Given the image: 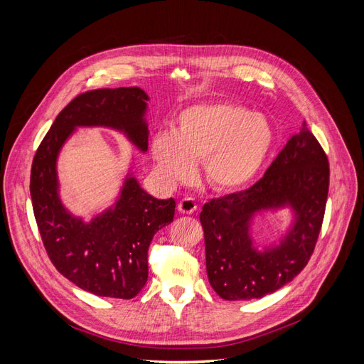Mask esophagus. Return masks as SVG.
Here are the masks:
<instances>
[{"label":"esophagus","instance_id":"obj_1","mask_svg":"<svg viewBox=\"0 0 364 364\" xmlns=\"http://www.w3.org/2000/svg\"><path fill=\"white\" fill-rule=\"evenodd\" d=\"M178 209L182 214H193L197 211V203L193 199H190V197H185V199H182L178 203Z\"/></svg>","mask_w":364,"mask_h":364}]
</instances>
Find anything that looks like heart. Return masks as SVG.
Listing matches in <instances>:
<instances>
[{"instance_id":"heart-1","label":"heart","mask_w":364,"mask_h":364,"mask_svg":"<svg viewBox=\"0 0 364 364\" xmlns=\"http://www.w3.org/2000/svg\"><path fill=\"white\" fill-rule=\"evenodd\" d=\"M269 119L235 103H200L183 109L171 132H158L150 156L161 181L170 186L190 181L203 161L208 185L235 193L257 178L273 146Z\"/></svg>"}]
</instances>
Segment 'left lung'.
<instances>
[{
  "label": "left lung",
  "mask_w": 364,
  "mask_h": 364,
  "mask_svg": "<svg viewBox=\"0 0 364 364\" xmlns=\"http://www.w3.org/2000/svg\"><path fill=\"white\" fill-rule=\"evenodd\" d=\"M328 186V158L304 123L255 185L205 203L200 223L214 291L225 301H250L293 281L314 250ZM284 207L294 214L288 232L277 245L258 250L251 237L252 220Z\"/></svg>",
  "instance_id": "8db88e82"
}]
</instances>
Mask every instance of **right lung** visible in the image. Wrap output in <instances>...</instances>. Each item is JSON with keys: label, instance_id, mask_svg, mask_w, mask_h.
<instances>
[{"label": "right lung", "instance_id": "right-lung-1", "mask_svg": "<svg viewBox=\"0 0 364 364\" xmlns=\"http://www.w3.org/2000/svg\"><path fill=\"white\" fill-rule=\"evenodd\" d=\"M147 102L149 95L136 86L77 95L54 119L31 164L33 213L48 257L65 278L97 296L132 299L142 290L151 238L173 222L176 202L150 196L129 170L115 203L85 222L60 200L58 158L77 127L118 130L146 153Z\"/></svg>", "mask_w": 364, "mask_h": 364}]
</instances>
